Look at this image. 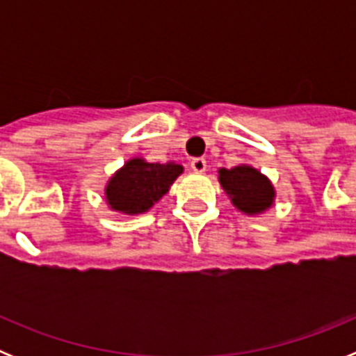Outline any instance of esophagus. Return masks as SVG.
I'll use <instances>...</instances> for the list:
<instances>
[{"mask_svg":"<svg viewBox=\"0 0 356 356\" xmlns=\"http://www.w3.org/2000/svg\"><path fill=\"white\" fill-rule=\"evenodd\" d=\"M191 168L196 172H205L207 169V160L205 159H193L191 160Z\"/></svg>","mask_w":356,"mask_h":356,"instance_id":"esophagus-1","label":"esophagus"}]
</instances>
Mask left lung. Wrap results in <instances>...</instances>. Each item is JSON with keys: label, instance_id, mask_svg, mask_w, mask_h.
<instances>
[{"label": "left lung", "instance_id": "obj_1", "mask_svg": "<svg viewBox=\"0 0 356 356\" xmlns=\"http://www.w3.org/2000/svg\"><path fill=\"white\" fill-rule=\"evenodd\" d=\"M219 181L229 194L234 205L246 213H259L269 209L275 197L273 185L266 176L248 165L234 169H221Z\"/></svg>", "mask_w": 356, "mask_h": 356}]
</instances>
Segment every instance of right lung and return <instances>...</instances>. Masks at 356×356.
<instances>
[{
    "label": "right lung",
    "instance_id": "1",
    "mask_svg": "<svg viewBox=\"0 0 356 356\" xmlns=\"http://www.w3.org/2000/svg\"><path fill=\"white\" fill-rule=\"evenodd\" d=\"M180 172L178 163H147L134 159L108 181L106 201L119 212L143 213L168 194Z\"/></svg>",
    "mask_w": 356,
    "mask_h": 356
}]
</instances>
